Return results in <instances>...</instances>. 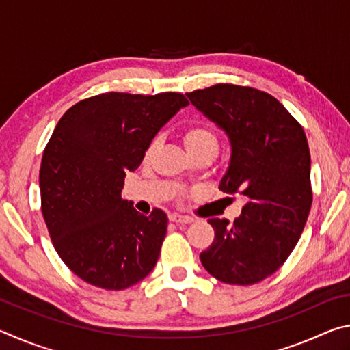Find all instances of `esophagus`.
<instances>
[{"mask_svg": "<svg viewBox=\"0 0 350 350\" xmlns=\"http://www.w3.org/2000/svg\"><path fill=\"white\" fill-rule=\"evenodd\" d=\"M170 221L177 224V225H185V224H191V222H193V217L182 216V215H176V213H174V215L170 216Z\"/></svg>", "mask_w": 350, "mask_h": 350, "instance_id": "esophagus-1", "label": "esophagus"}]
</instances>
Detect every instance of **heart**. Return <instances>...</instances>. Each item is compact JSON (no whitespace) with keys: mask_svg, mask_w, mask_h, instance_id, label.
<instances>
[{"mask_svg":"<svg viewBox=\"0 0 350 350\" xmlns=\"http://www.w3.org/2000/svg\"><path fill=\"white\" fill-rule=\"evenodd\" d=\"M185 140L187 150H194V148H202V146H213L217 150V139L216 134L211 131L210 128L204 125L191 126L183 135Z\"/></svg>","mask_w":350,"mask_h":350,"instance_id":"obj_1","label":"heart"}]
</instances>
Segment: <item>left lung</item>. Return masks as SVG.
I'll return each instance as SVG.
<instances>
[{
  "instance_id": "1",
  "label": "left lung",
  "mask_w": 350,
  "mask_h": 350,
  "mask_svg": "<svg viewBox=\"0 0 350 350\" xmlns=\"http://www.w3.org/2000/svg\"><path fill=\"white\" fill-rule=\"evenodd\" d=\"M187 97L228 137L232 152L219 189L245 200L233 224L208 219L215 241L200 262L219 281L250 286L275 273L303 233L312 205L309 144L267 92L216 85Z\"/></svg>"
}]
</instances>
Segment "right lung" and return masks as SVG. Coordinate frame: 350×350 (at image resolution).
I'll return each instance as SVG.
<instances>
[{"instance_id":"1","label":"right lung","mask_w":350,"mask_h":350,"mask_svg":"<svg viewBox=\"0 0 350 350\" xmlns=\"http://www.w3.org/2000/svg\"><path fill=\"white\" fill-rule=\"evenodd\" d=\"M188 106L177 92H108L64 112L43 152L41 211L63 262L92 286L123 290L151 273L168 217L122 199L156 134Z\"/></svg>"}]
</instances>
